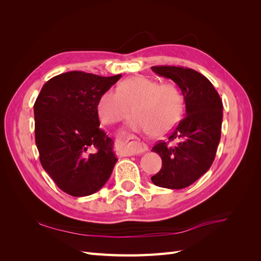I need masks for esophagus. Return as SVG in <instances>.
Masks as SVG:
<instances>
[{"instance_id": "obj_1", "label": "esophagus", "mask_w": 261, "mask_h": 261, "mask_svg": "<svg viewBox=\"0 0 261 261\" xmlns=\"http://www.w3.org/2000/svg\"><path fill=\"white\" fill-rule=\"evenodd\" d=\"M123 147L127 155L143 153L148 150V146L138 138H129L123 144Z\"/></svg>"}]
</instances>
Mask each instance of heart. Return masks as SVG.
Segmentation results:
<instances>
[{"mask_svg": "<svg viewBox=\"0 0 261 261\" xmlns=\"http://www.w3.org/2000/svg\"><path fill=\"white\" fill-rule=\"evenodd\" d=\"M133 110L137 118L132 125L133 130L164 135L174 128L183 116L184 97L175 85L135 77L118 85L117 92H102L96 105L97 114L105 124L127 120Z\"/></svg>", "mask_w": 261, "mask_h": 261, "instance_id": "b5f03b06", "label": "heart"}]
</instances>
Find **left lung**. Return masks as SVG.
<instances>
[{"mask_svg": "<svg viewBox=\"0 0 261 261\" xmlns=\"http://www.w3.org/2000/svg\"><path fill=\"white\" fill-rule=\"evenodd\" d=\"M151 69L176 84L186 111L169 140L152 148L161 156L162 168L151 180L156 186L181 189L203 175L215 160L221 138L222 101L213 85L194 69L178 66H152ZM173 140L178 141L176 146L169 145Z\"/></svg>", "mask_w": 261, "mask_h": 261, "instance_id": "1", "label": "left lung"}]
</instances>
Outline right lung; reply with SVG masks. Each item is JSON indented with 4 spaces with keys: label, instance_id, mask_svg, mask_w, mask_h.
Here are the masks:
<instances>
[{
    "label": "right lung",
    "instance_id": "obj_1",
    "mask_svg": "<svg viewBox=\"0 0 261 261\" xmlns=\"http://www.w3.org/2000/svg\"><path fill=\"white\" fill-rule=\"evenodd\" d=\"M122 75L67 72L46 82L35 102V137L40 162L60 189L74 197L103 187L117 158L99 126L96 105Z\"/></svg>",
    "mask_w": 261,
    "mask_h": 261
}]
</instances>
